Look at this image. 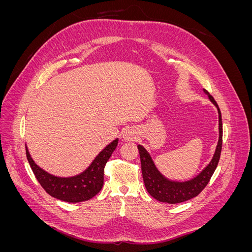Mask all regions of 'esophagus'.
Returning <instances> with one entry per match:
<instances>
[{
    "instance_id": "esophagus-1",
    "label": "esophagus",
    "mask_w": 252,
    "mask_h": 252,
    "mask_svg": "<svg viewBox=\"0 0 252 252\" xmlns=\"http://www.w3.org/2000/svg\"><path fill=\"white\" fill-rule=\"evenodd\" d=\"M134 138V135H133V133L131 132V131H126L125 133H124V139H126V140H132Z\"/></svg>"
}]
</instances>
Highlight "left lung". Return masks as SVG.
<instances>
[{
	"label": "left lung",
	"instance_id": "obj_1",
	"mask_svg": "<svg viewBox=\"0 0 252 252\" xmlns=\"http://www.w3.org/2000/svg\"><path fill=\"white\" fill-rule=\"evenodd\" d=\"M205 93L208 94L210 101L217 106L219 111V130L220 138L219 143L216 149V154L213 156L211 162L206 168L195 177L194 179L187 182H172L164 178L158 172L156 166L152 162V159L148 152L141 145L138 146L139 154L141 158V167L142 174L145 187H146L148 193L155 197L159 202H165L168 204H178L188 201L192 197L199 195L202 190L207 186L213 172H215L217 166L220 161V151H222V143H223V124H222V114H220L219 106L215 98L208 94V91L205 90Z\"/></svg>",
	"mask_w": 252,
	"mask_h": 252
}]
</instances>
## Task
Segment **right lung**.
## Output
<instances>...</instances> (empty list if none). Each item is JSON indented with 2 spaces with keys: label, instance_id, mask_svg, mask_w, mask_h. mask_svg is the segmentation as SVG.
<instances>
[{
  "label": "right lung",
  "instance_id": "add662e5",
  "mask_svg": "<svg viewBox=\"0 0 252 252\" xmlns=\"http://www.w3.org/2000/svg\"><path fill=\"white\" fill-rule=\"evenodd\" d=\"M118 139L106 146L88 168L72 178H58L44 171L30 157L26 147V157L37 182L49 195L68 203L88 201L101 191L104 184V168L118 145Z\"/></svg>",
  "mask_w": 252,
  "mask_h": 252
}]
</instances>
